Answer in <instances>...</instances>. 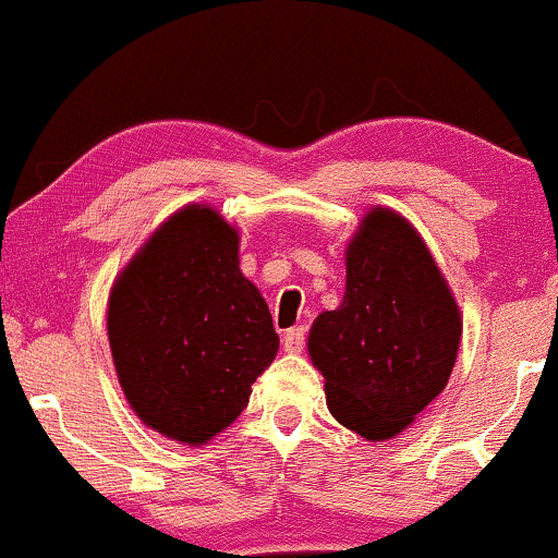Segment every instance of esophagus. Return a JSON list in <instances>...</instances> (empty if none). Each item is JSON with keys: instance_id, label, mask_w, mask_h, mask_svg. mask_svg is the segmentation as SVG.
<instances>
[{"instance_id": "1", "label": "esophagus", "mask_w": 558, "mask_h": 558, "mask_svg": "<svg viewBox=\"0 0 558 558\" xmlns=\"http://www.w3.org/2000/svg\"><path fill=\"white\" fill-rule=\"evenodd\" d=\"M304 340H306L304 327H293V330H288L286 338H283L286 353H301V351H304Z\"/></svg>"}]
</instances>
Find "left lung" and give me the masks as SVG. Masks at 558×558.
Segmentation results:
<instances>
[{"label":"left lung","mask_w":558,"mask_h":558,"mask_svg":"<svg viewBox=\"0 0 558 558\" xmlns=\"http://www.w3.org/2000/svg\"><path fill=\"white\" fill-rule=\"evenodd\" d=\"M460 338V306L426 241L374 205L345 246L343 301L308 330L330 413L368 441L395 439L447 387Z\"/></svg>","instance_id":"8db88e82"}]
</instances>
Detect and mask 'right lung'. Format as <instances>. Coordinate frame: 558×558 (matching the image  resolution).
<instances>
[{"label": "right lung", "mask_w": 558, "mask_h": 558, "mask_svg": "<svg viewBox=\"0 0 558 558\" xmlns=\"http://www.w3.org/2000/svg\"><path fill=\"white\" fill-rule=\"evenodd\" d=\"M106 314L134 415L190 447L239 418L280 345L239 267V228L210 205H184L150 233L113 280Z\"/></svg>", "instance_id": "add662e5"}]
</instances>
